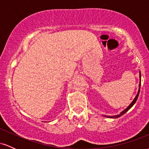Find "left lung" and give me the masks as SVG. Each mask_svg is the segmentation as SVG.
<instances>
[{"label":"left lung","mask_w":149,"mask_h":149,"mask_svg":"<svg viewBox=\"0 0 149 149\" xmlns=\"http://www.w3.org/2000/svg\"><path fill=\"white\" fill-rule=\"evenodd\" d=\"M139 78H140V83H139V90H138V92H137V94H136V97H135V98L134 99V100H133L132 102V103H131L130 104V105L128 106V107H127V108H126V109H125V110L123 111L122 112H120V113L118 114V115L113 116H105V117H107V118H118L120 117L121 116H123V114L127 112V111L129 110L130 109V108L132 107V106L134 105V104H135V102H136V100H137V98H138V97H139V91H140V86H141V73H140V71H139Z\"/></svg>","instance_id":"obj_1"}]
</instances>
